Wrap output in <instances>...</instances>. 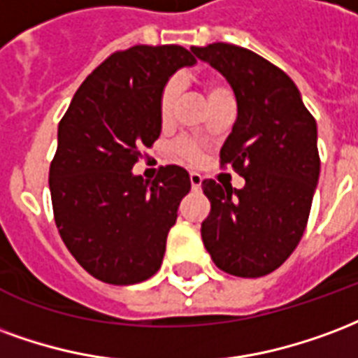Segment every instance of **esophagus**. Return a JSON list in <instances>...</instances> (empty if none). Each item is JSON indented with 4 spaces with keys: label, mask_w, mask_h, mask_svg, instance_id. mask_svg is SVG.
<instances>
[{
    "label": "esophagus",
    "mask_w": 358,
    "mask_h": 358,
    "mask_svg": "<svg viewBox=\"0 0 358 358\" xmlns=\"http://www.w3.org/2000/svg\"><path fill=\"white\" fill-rule=\"evenodd\" d=\"M190 187L194 190H198L202 187V176L196 173V171H190Z\"/></svg>",
    "instance_id": "1"
}]
</instances>
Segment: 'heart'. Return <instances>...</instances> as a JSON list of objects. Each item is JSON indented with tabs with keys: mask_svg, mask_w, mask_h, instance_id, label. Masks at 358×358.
Instances as JSON below:
<instances>
[{
	"mask_svg": "<svg viewBox=\"0 0 358 358\" xmlns=\"http://www.w3.org/2000/svg\"><path fill=\"white\" fill-rule=\"evenodd\" d=\"M177 95H179V85H177L176 80H169L160 91V99H158V114H160V120L166 124L171 118V112H173V106H176ZM206 95H208V103L211 106H215L221 101H227V99H233L231 91L227 90L223 83L219 82H208L206 85ZM171 152L176 156L177 160L187 162L190 166H198L200 162L204 160V150L198 145L196 141L189 139V137H182V139H177L171 147Z\"/></svg>",
	"mask_w": 358,
	"mask_h": 358,
	"instance_id": "obj_1",
	"label": "heart"
}]
</instances>
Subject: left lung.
<instances>
[{"label": "left lung", "mask_w": 358, "mask_h": 358, "mask_svg": "<svg viewBox=\"0 0 358 358\" xmlns=\"http://www.w3.org/2000/svg\"><path fill=\"white\" fill-rule=\"evenodd\" d=\"M225 76L238 116L221 147V168L246 179L244 189L202 181L211 204L202 240L229 275L257 278L278 268L303 236L320 173L317 122L288 74L233 43L190 47Z\"/></svg>", "instance_id": "8db88e82"}]
</instances>
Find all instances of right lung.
Segmentation results:
<instances>
[{
  "label": "right lung",
  "mask_w": 358,
  "mask_h": 358,
  "mask_svg": "<svg viewBox=\"0 0 358 358\" xmlns=\"http://www.w3.org/2000/svg\"><path fill=\"white\" fill-rule=\"evenodd\" d=\"M196 59L181 45H135L106 57L76 91L59 124L49 168L55 223L91 276L127 286L160 268L189 173L133 176L143 147L160 137L158 99L169 76Z\"/></svg>",
  "instance_id": "right-lung-1"
}]
</instances>
